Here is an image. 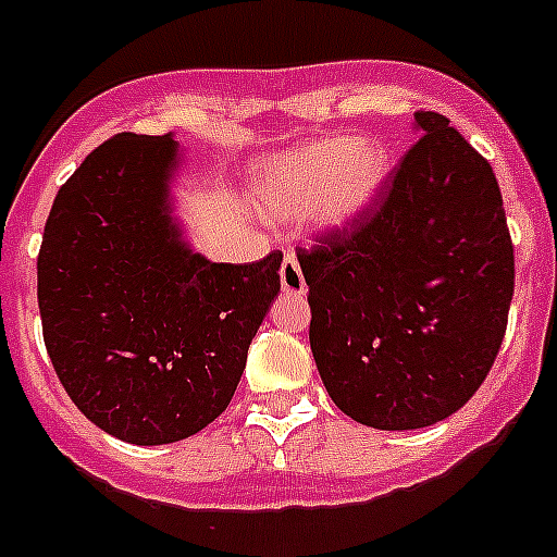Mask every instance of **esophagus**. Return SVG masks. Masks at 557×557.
Wrapping results in <instances>:
<instances>
[{
	"label": "esophagus",
	"instance_id": "obj_1",
	"mask_svg": "<svg viewBox=\"0 0 557 557\" xmlns=\"http://www.w3.org/2000/svg\"><path fill=\"white\" fill-rule=\"evenodd\" d=\"M282 289L287 295H306V278L300 273V264L293 253H287L282 262Z\"/></svg>",
	"mask_w": 557,
	"mask_h": 557
}]
</instances>
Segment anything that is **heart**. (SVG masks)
I'll return each mask as SVG.
<instances>
[{"label":"heart","instance_id":"heart-1","mask_svg":"<svg viewBox=\"0 0 557 557\" xmlns=\"http://www.w3.org/2000/svg\"><path fill=\"white\" fill-rule=\"evenodd\" d=\"M392 176V157L375 137H329L270 157L253 193L270 221H309L342 232L375 207Z\"/></svg>","mask_w":557,"mask_h":557}]
</instances>
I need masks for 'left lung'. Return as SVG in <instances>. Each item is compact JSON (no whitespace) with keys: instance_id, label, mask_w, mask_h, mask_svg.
Segmentation results:
<instances>
[{"instance_id":"1","label":"left lung","mask_w":557,"mask_h":557,"mask_svg":"<svg viewBox=\"0 0 557 557\" xmlns=\"http://www.w3.org/2000/svg\"><path fill=\"white\" fill-rule=\"evenodd\" d=\"M350 232L298 251L309 342L342 414L379 431L447 420L503 345L513 245L492 165L438 112Z\"/></svg>"}]
</instances>
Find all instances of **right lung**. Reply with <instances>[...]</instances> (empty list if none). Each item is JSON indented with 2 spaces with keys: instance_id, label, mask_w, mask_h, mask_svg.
I'll list each match as a JSON object with an SVG mask.
<instances>
[{
  "instance_id": "right-lung-1",
  "label": "right lung",
  "mask_w": 557,
  "mask_h": 557,
  "mask_svg": "<svg viewBox=\"0 0 557 557\" xmlns=\"http://www.w3.org/2000/svg\"><path fill=\"white\" fill-rule=\"evenodd\" d=\"M173 135H115L60 187L38 253L44 342L60 384L96 428L171 445L226 411L270 304L275 251L212 262L187 239Z\"/></svg>"
}]
</instances>
